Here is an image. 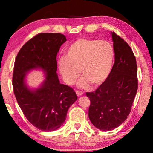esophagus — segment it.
I'll return each instance as SVG.
<instances>
[{
	"label": "esophagus",
	"mask_w": 153,
	"mask_h": 153,
	"mask_svg": "<svg viewBox=\"0 0 153 153\" xmlns=\"http://www.w3.org/2000/svg\"><path fill=\"white\" fill-rule=\"evenodd\" d=\"M76 94H77V96H82V95H83V92L82 91H79V90H76Z\"/></svg>",
	"instance_id": "1"
}]
</instances>
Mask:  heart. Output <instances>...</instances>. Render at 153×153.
Returning a JSON list of instances; mask_svg holds the SVG:
<instances>
[{
  "label": "heart",
  "instance_id": "b5f03b06",
  "mask_svg": "<svg viewBox=\"0 0 153 153\" xmlns=\"http://www.w3.org/2000/svg\"><path fill=\"white\" fill-rule=\"evenodd\" d=\"M67 56L58 59V68L63 79L72 85L80 75L84 76L79 85L88 87L102 84L111 73L114 59V49L106 40L80 39L68 48Z\"/></svg>",
  "mask_w": 153,
  "mask_h": 153
}]
</instances>
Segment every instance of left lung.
I'll return each instance as SVG.
<instances>
[{"instance_id": "8db88e82", "label": "left lung", "mask_w": 153, "mask_h": 153, "mask_svg": "<svg viewBox=\"0 0 153 153\" xmlns=\"http://www.w3.org/2000/svg\"><path fill=\"white\" fill-rule=\"evenodd\" d=\"M114 63L107 79L93 92H86L90 105L88 117L97 128L112 130L130 113L138 87L136 59L128 44L111 33Z\"/></svg>"}]
</instances>
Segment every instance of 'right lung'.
<instances>
[{"label": "right lung", "instance_id": "add662e5", "mask_svg": "<svg viewBox=\"0 0 153 153\" xmlns=\"http://www.w3.org/2000/svg\"><path fill=\"white\" fill-rule=\"evenodd\" d=\"M66 40L61 33H39L22 47L15 60L12 86L16 100L29 123L42 131L59 128L77 100L75 91L60 84L56 73L57 53ZM35 68H42L47 77L42 86L33 91L24 79L26 73Z\"/></svg>", "mask_w": 153, "mask_h": 153}]
</instances>
